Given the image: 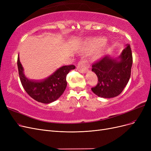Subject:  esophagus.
Returning a JSON list of instances; mask_svg holds the SVG:
<instances>
[{
  "instance_id": "34e87169",
  "label": "esophagus",
  "mask_w": 151,
  "mask_h": 151,
  "mask_svg": "<svg viewBox=\"0 0 151 151\" xmlns=\"http://www.w3.org/2000/svg\"><path fill=\"white\" fill-rule=\"evenodd\" d=\"M90 65L88 61L81 60L77 65V70L81 73H86L88 71V68Z\"/></svg>"
}]
</instances>
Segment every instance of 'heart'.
<instances>
[{"label":"heart","mask_w":151,"mask_h":151,"mask_svg":"<svg viewBox=\"0 0 151 151\" xmlns=\"http://www.w3.org/2000/svg\"><path fill=\"white\" fill-rule=\"evenodd\" d=\"M106 39L104 38H93L86 43L85 49L87 51L96 50L93 57L96 59L99 58L102 55L104 50L106 47Z\"/></svg>","instance_id":"b5f03b06"}]
</instances>
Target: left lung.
Masks as SVG:
<instances>
[{"mask_svg":"<svg viewBox=\"0 0 151 151\" xmlns=\"http://www.w3.org/2000/svg\"><path fill=\"white\" fill-rule=\"evenodd\" d=\"M132 53L129 44L117 58L108 55L92 65V71L96 74L97 85L91 88L99 97L111 98L119 95L129 82L132 66Z\"/></svg>","mask_w":151,"mask_h":151,"instance_id":"obj_1","label":"left lung"}]
</instances>
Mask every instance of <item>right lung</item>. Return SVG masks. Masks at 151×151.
<instances>
[{
	"mask_svg": "<svg viewBox=\"0 0 151 151\" xmlns=\"http://www.w3.org/2000/svg\"><path fill=\"white\" fill-rule=\"evenodd\" d=\"M17 67L21 84L26 92L36 101L45 104L52 103L60 97L67 87V74L76 68L74 65L62 66L47 78L35 81L30 80L25 76L19 56Z\"/></svg>",
	"mask_w": 151,
	"mask_h": 151,
	"instance_id": "right-lung-1",
	"label": "right lung"
}]
</instances>
